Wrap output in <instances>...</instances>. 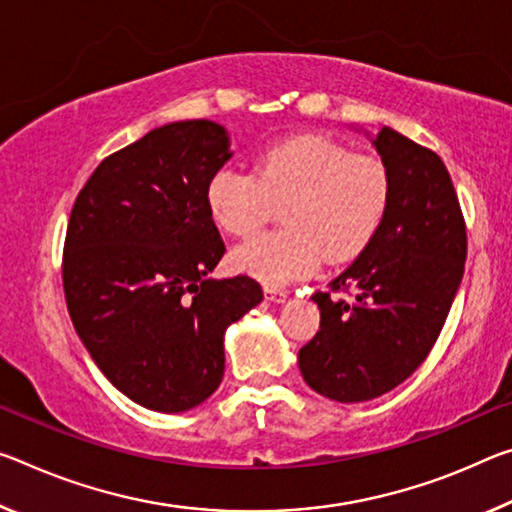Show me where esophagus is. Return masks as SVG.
I'll return each mask as SVG.
<instances>
[{
	"mask_svg": "<svg viewBox=\"0 0 512 512\" xmlns=\"http://www.w3.org/2000/svg\"><path fill=\"white\" fill-rule=\"evenodd\" d=\"M264 296L266 300H273V303H282V300L287 298V291L273 285H264Z\"/></svg>",
	"mask_w": 512,
	"mask_h": 512,
	"instance_id": "obj_1",
	"label": "esophagus"
}]
</instances>
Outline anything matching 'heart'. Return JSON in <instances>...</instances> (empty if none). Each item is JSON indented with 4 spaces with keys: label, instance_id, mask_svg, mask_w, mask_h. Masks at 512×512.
I'll return each instance as SVG.
<instances>
[{
    "label": "heart",
    "instance_id": "obj_1",
    "mask_svg": "<svg viewBox=\"0 0 512 512\" xmlns=\"http://www.w3.org/2000/svg\"><path fill=\"white\" fill-rule=\"evenodd\" d=\"M205 200L214 223L232 237H248L282 207L285 227L230 253L234 271L282 285L310 275L321 259L344 264L362 255L385 221L392 175L378 157L323 136H296L259 154L255 173L218 168Z\"/></svg>",
    "mask_w": 512,
    "mask_h": 512
}]
</instances>
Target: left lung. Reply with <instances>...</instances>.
<instances>
[{
    "label": "left lung",
    "mask_w": 512,
    "mask_h": 512,
    "mask_svg": "<svg viewBox=\"0 0 512 512\" xmlns=\"http://www.w3.org/2000/svg\"><path fill=\"white\" fill-rule=\"evenodd\" d=\"M373 145L392 200L369 248L316 291L319 332L298 353L314 392L339 403L376 399L428 358L467 259V227L437 152L383 127ZM348 293V297H342Z\"/></svg>",
    "instance_id": "1"
}]
</instances>
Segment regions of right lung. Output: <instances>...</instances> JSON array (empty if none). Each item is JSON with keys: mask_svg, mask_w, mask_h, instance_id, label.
<instances>
[{"mask_svg": "<svg viewBox=\"0 0 512 512\" xmlns=\"http://www.w3.org/2000/svg\"><path fill=\"white\" fill-rule=\"evenodd\" d=\"M230 157L218 123H170L102 159L72 205L61 264L72 326L143 408L184 412L209 399L225 328L262 300L248 275L207 278L225 243L205 191Z\"/></svg>", "mask_w": 512, "mask_h": 512, "instance_id": "obj_1", "label": "right lung"}]
</instances>
